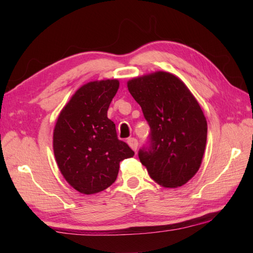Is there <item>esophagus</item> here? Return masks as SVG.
<instances>
[{
  "label": "esophagus",
  "instance_id": "esophagus-1",
  "mask_svg": "<svg viewBox=\"0 0 253 253\" xmlns=\"http://www.w3.org/2000/svg\"><path fill=\"white\" fill-rule=\"evenodd\" d=\"M127 143L129 144V147L133 150V151H137V148H138V140L136 138H129L127 140Z\"/></svg>",
  "mask_w": 253,
  "mask_h": 253
}]
</instances>
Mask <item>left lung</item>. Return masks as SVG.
Wrapping results in <instances>:
<instances>
[{"label":"left lung","mask_w":253,"mask_h":253,"mask_svg":"<svg viewBox=\"0 0 253 253\" xmlns=\"http://www.w3.org/2000/svg\"><path fill=\"white\" fill-rule=\"evenodd\" d=\"M150 129L149 144L138 155L159 185H185L200 169L208 124L198 101L173 74L155 72L127 83Z\"/></svg>","instance_id":"obj_1"}]
</instances>
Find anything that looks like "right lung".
Listing matches in <instances>:
<instances>
[{
	"label": "right lung",
	"instance_id": "obj_1",
	"mask_svg": "<svg viewBox=\"0 0 253 253\" xmlns=\"http://www.w3.org/2000/svg\"><path fill=\"white\" fill-rule=\"evenodd\" d=\"M120 82L106 79L80 87L64 106L53 132L58 169L74 189L92 195L117 178L121 161L135 152L117 138L107 110Z\"/></svg>",
	"mask_w": 253,
	"mask_h": 253
}]
</instances>
